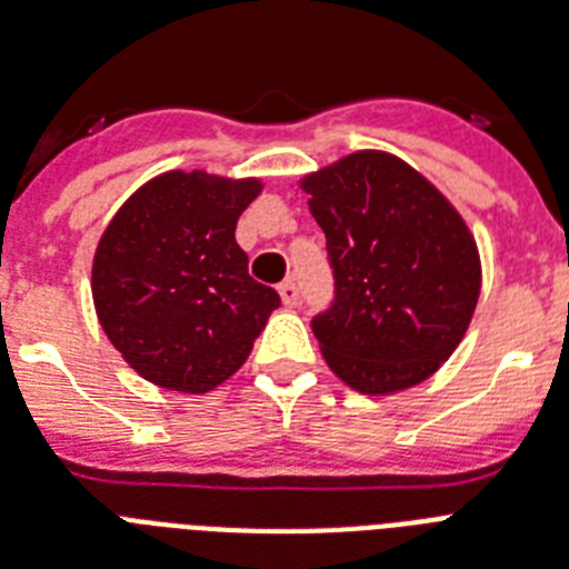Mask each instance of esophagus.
I'll list each match as a JSON object with an SVG mask.
<instances>
[{
  "label": "esophagus",
  "instance_id": "34e87169",
  "mask_svg": "<svg viewBox=\"0 0 569 569\" xmlns=\"http://www.w3.org/2000/svg\"><path fill=\"white\" fill-rule=\"evenodd\" d=\"M279 296L281 302H284V308H296V305H299V288H296V281H281Z\"/></svg>",
  "mask_w": 569,
  "mask_h": 569
}]
</instances>
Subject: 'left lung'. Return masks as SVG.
Returning a JSON list of instances; mask_svg holds the SVG:
<instances>
[{
	"instance_id": "obj_1",
	"label": "left lung",
	"mask_w": 569,
	"mask_h": 569,
	"mask_svg": "<svg viewBox=\"0 0 569 569\" xmlns=\"http://www.w3.org/2000/svg\"><path fill=\"white\" fill-rule=\"evenodd\" d=\"M335 302L311 319L331 372L363 396L416 387L453 355L480 299V252L416 168L358 150L308 173Z\"/></svg>"
}]
</instances>
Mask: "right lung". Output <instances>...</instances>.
I'll use <instances>...</instances> for the list:
<instances>
[{
	"label": "right lung",
	"mask_w": 569,
	"mask_h": 569,
	"mask_svg": "<svg viewBox=\"0 0 569 569\" xmlns=\"http://www.w3.org/2000/svg\"><path fill=\"white\" fill-rule=\"evenodd\" d=\"M258 180L168 171L116 211L92 261L98 322L157 387L209 392L250 358L279 293L247 270L234 241Z\"/></svg>",
	"instance_id": "obj_1"
}]
</instances>
